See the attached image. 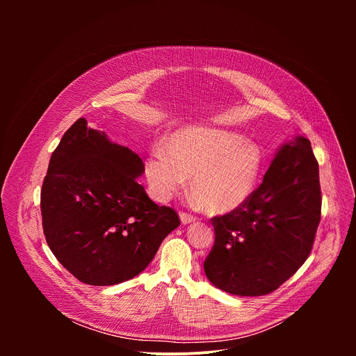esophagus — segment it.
I'll list each match as a JSON object with an SVG mask.
<instances>
[{
	"instance_id": "obj_1",
	"label": "esophagus",
	"mask_w": 356,
	"mask_h": 356,
	"mask_svg": "<svg viewBox=\"0 0 356 356\" xmlns=\"http://www.w3.org/2000/svg\"><path fill=\"white\" fill-rule=\"evenodd\" d=\"M180 221H181V224L187 225V224L194 222V221H195V217H193V216H190V214H186V213H181V214H180Z\"/></svg>"
}]
</instances>
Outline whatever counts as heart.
Returning a JSON list of instances; mask_svg holds the SVG:
<instances>
[{
  "label": "heart",
  "instance_id": "b5f03b06",
  "mask_svg": "<svg viewBox=\"0 0 356 356\" xmlns=\"http://www.w3.org/2000/svg\"><path fill=\"white\" fill-rule=\"evenodd\" d=\"M262 149L241 135L204 125H186L169 135L163 150L152 152L145 176L152 197L170 200L190 177V194L206 213L241 209L257 188Z\"/></svg>",
  "mask_w": 356,
  "mask_h": 356
}]
</instances>
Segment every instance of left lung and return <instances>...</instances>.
Listing matches in <instances>:
<instances>
[{
    "instance_id": "left-lung-1",
    "label": "left lung",
    "mask_w": 356,
    "mask_h": 356,
    "mask_svg": "<svg viewBox=\"0 0 356 356\" xmlns=\"http://www.w3.org/2000/svg\"><path fill=\"white\" fill-rule=\"evenodd\" d=\"M318 162L307 138L283 143L245 204L211 220L204 272L235 296L275 291L309 258L321 218Z\"/></svg>"
}]
</instances>
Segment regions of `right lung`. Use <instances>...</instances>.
Here are the masks:
<instances>
[{
  "label": "right lung",
  "instance_id": "obj_1",
  "mask_svg": "<svg viewBox=\"0 0 356 356\" xmlns=\"http://www.w3.org/2000/svg\"><path fill=\"white\" fill-rule=\"evenodd\" d=\"M142 159L79 118L50 158L40 191L46 242L80 282L113 286L139 275L180 225L138 177Z\"/></svg>",
  "mask_w": 356,
  "mask_h": 356
}]
</instances>
